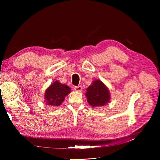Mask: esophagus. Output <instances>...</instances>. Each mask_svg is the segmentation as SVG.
I'll return each mask as SVG.
<instances>
[{"label": "esophagus", "mask_w": 160, "mask_h": 160, "mask_svg": "<svg viewBox=\"0 0 160 160\" xmlns=\"http://www.w3.org/2000/svg\"><path fill=\"white\" fill-rule=\"evenodd\" d=\"M74 90L75 91H79V92H80V91H82V89H83V88H82V87L81 86H75V87H74Z\"/></svg>", "instance_id": "esophagus-1"}]
</instances>
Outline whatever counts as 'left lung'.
<instances>
[{
	"label": "left lung",
	"instance_id": "left-lung-1",
	"mask_svg": "<svg viewBox=\"0 0 160 160\" xmlns=\"http://www.w3.org/2000/svg\"><path fill=\"white\" fill-rule=\"evenodd\" d=\"M85 96L89 104L93 108L103 106L109 102L110 93L102 81L97 79L87 88Z\"/></svg>",
	"mask_w": 160,
	"mask_h": 160
}]
</instances>
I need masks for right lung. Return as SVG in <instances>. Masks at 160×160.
<instances>
[{"label":"right lung","instance_id":"right-lung-1","mask_svg":"<svg viewBox=\"0 0 160 160\" xmlns=\"http://www.w3.org/2000/svg\"><path fill=\"white\" fill-rule=\"evenodd\" d=\"M69 87L56 81L48 88L45 93V103L47 105L60 106L65 100V97L71 92Z\"/></svg>","mask_w":160,"mask_h":160}]
</instances>
